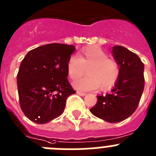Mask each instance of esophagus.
<instances>
[{
	"instance_id": "1",
	"label": "esophagus",
	"mask_w": 156,
	"mask_h": 156,
	"mask_svg": "<svg viewBox=\"0 0 156 156\" xmlns=\"http://www.w3.org/2000/svg\"><path fill=\"white\" fill-rule=\"evenodd\" d=\"M77 94H79L80 96H81V97H84V96L87 95V94H85V93H83V92H80V91H77Z\"/></svg>"
}]
</instances>
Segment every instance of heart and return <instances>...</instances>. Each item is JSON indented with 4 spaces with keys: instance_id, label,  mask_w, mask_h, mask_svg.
Returning a JSON list of instances; mask_svg holds the SVG:
<instances>
[{
    "instance_id": "heart-1",
    "label": "heart",
    "mask_w": 156,
    "mask_h": 156,
    "mask_svg": "<svg viewBox=\"0 0 156 156\" xmlns=\"http://www.w3.org/2000/svg\"><path fill=\"white\" fill-rule=\"evenodd\" d=\"M87 71L88 76L73 83V87L80 91L98 90L100 87L108 90L118 81L120 74L118 63L102 48L97 45L83 49L78 57L71 55L67 62V72L72 80L78 79Z\"/></svg>"
}]
</instances>
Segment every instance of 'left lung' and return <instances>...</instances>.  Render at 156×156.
Instances as JSON below:
<instances>
[{"instance_id": "8db88e82", "label": "left lung", "mask_w": 156, "mask_h": 156, "mask_svg": "<svg viewBox=\"0 0 156 156\" xmlns=\"http://www.w3.org/2000/svg\"><path fill=\"white\" fill-rule=\"evenodd\" d=\"M120 74L109 94L98 96L90 111L94 116L110 123L122 121L135 112L144 90V64L139 57L121 45L112 48Z\"/></svg>"}]
</instances>
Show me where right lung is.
<instances>
[{"instance_id": "add662e5", "label": "right lung", "mask_w": 156, "mask_h": 156, "mask_svg": "<svg viewBox=\"0 0 156 156\" xmlns=\"http://www.w3.org/2000/svg\"><path fill=\"white\" fill-rule=\"evenodd\" d=\"M76 47L53 43L27 53L17 75L20 106L33 122L45 124L60 116L75 94L67 76V62Z\"/></svg>"}]
</instances>
